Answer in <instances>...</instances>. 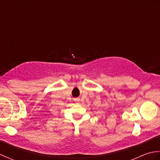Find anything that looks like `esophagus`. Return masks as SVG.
<instances>
[{
	"instance_id": "obj_1",
	"label": "esophagus",
	"mask_w": 160,
	"mask_h": 160,
	"mask_svg": "<svg viewBox=\"0 0 160 160\" xmlns=\"http://www.w3.org/2000/svg\"><path fill=\"white\" fill-rule=\"evenodd\" d=\"M76 102H79V100H78V99H76Z\"/></svg>"
}]
</instances>
